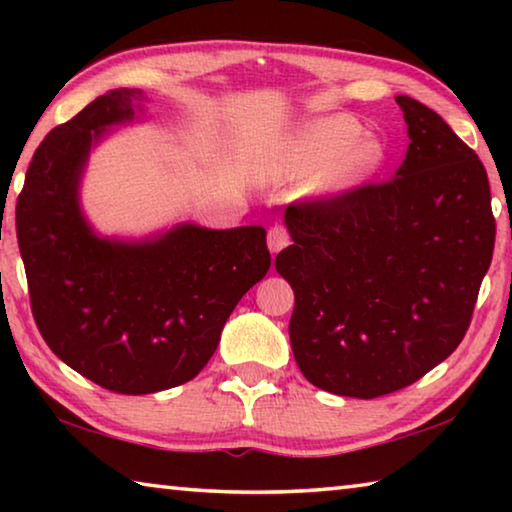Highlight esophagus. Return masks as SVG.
<instances>
[{"mask_svg": "<svg viewBox=\"0 0 512 512\" xmlns=\"http://www.w3.org/2000/svg\"><path fill=\"white\" fill-rule=\"evenodd\" d=\"M289 244H291V237H289V230L284 228V223H273L271 228H268V250H271L273 255H277Z\"/></svg>", "mask_w": 512, "mask_h": 512, "instance_id": "esophagus-1", "label": "esophagus"}]
</instances>
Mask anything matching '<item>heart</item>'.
Instances as JSON below:
<instances>
[{
  "label": "heart",
  "instance_id": "heart-1",
  "mask_svg": "<svg viewBox=\"0 0 512 512\" xmlns=\"http://www.w3.org/2000/svg\"><path fill=\"white\" fill-rule=\"evenodd\" d=\"M384 162V144L361 135L350 117H323L302 124L282 142L273 144L259 162L262 180L271 187L300 189L316 183L327 194L359 187Z\"/></svg>",
  "mask_w": 512,
  "mask_h": 512
}]
</instances>
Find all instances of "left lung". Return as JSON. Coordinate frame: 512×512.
Returning a JSON list of instances; mask_svg holds the SVG:
<instances>
[{
	"label": "left lung",
	"instance_id": "obj_1",
	"mask_svg": "<svg viewBox=\"0 0 512 512\" xmlns=\"http://www.w3.org/2000/svg\"><path fill=\"white\" fill-rule=\"evenodd\" d=\"M395 101L411 137L395 178L291 203L293 244L275 257L296 293L302 375L359 400L411 386L458 348L495 250L479 155L438 112Z\"/></svg>",
	"mask_w": 512,
	"mask_h": 512
}]
</instances>
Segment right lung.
I'll use <instances>...</instances> for the list:
<instances>
[{"instance_id":"obj_1","label":"right lung","mask_w":512,"mask_h":512,"mask_svg":"<svg viewBox=\"0 0 512 512\" xmlns=\"http://www.w3.org/2000/svg\"><path fill=\"white\" fill-rule=\"evenodd\" d=\"M140 90H110L56 126L33 153L15 205L31 311L51 352L121 395L194 379L225 320L271 268L259 225H178L142 244L99 239L79 207V180L106 126L135 117Z\"/></svg>"}]
</instances>
